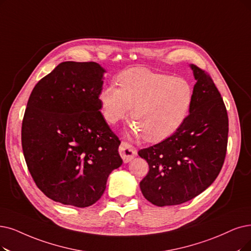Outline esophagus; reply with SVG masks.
I'll return each mask as SVG.
<instances>
[{
    "label": "esophagus",
    "instance_id": "1",
    "mask_svg": "<svg viewBox=\"0 0 251 251\" xmlns=\"http://www.w3.org/2000/svg\"><path fill=\"white\" fill-rule=\"evenodd\" d=\"M119 153L124 159V163H128L137 155V150L131 144L123 141L119 146Z\"/></svg>",
    "mask_w": 251,
    "mask_h": 251
}]
</instances>
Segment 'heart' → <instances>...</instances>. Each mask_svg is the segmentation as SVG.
Returning <instances> with one entry per match:
<instances>
[{
  "label": "heart",
  "mask_w": 251,
  "mask_h": 251,
  "mask_svg": "<svg viewBox=\"0 0 251 251\" xmlns=\"http://www.w3.org/2000/svg\"><path fill=\"white\" fill-rule=\"evenodd\" d=\"M117 83L119 87L109 84L99 93L105 120L116 124L132 108L131 131L148 142L163 141L176 133L192 108L193 86L184 78L133 68L120 73Z\"/></svg>",
  "instance_id": "1"
}]
</instances>
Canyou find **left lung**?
<instances>
[{
	"instance_id": "obj_1",
	"label": "left lung",
	"mask_w": 251,
	"mask_h": 251,
	"mask_svg": "<svg viewBox=\"0 0 251 251\" xmlns=\"http://www.w3.org/2000/svg\"><path fill=\"white\" fill-rule=\"evenodd\" d=\"M194 100L183 125L158 144L139 150L149 171L140 182L155 206L185 203L213 183L226 153L228 118L213 80L195 65Z\"/></svg>"
}]
</instances>
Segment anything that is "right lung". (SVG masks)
I'll use <instances>...</instances> for the list:
<instances>
[{
  "label": "right lung",
  "instance_id": "1",
  "mask_svg": "<svg viewBox=\"0 0 251 251\" xmlns=\"http://www.w3.org/2000/svg\"><path fill=\"white\" fill-rule=\"evenodd\" d=\"M105 72L94 62H64L28 98L22 126L25 163L39 189L64 205L95 204L123 164L119 139L100 111Z\"/></svg>",
  "mask_w": 251,
  "mask_h": 251
}]
</instances>
